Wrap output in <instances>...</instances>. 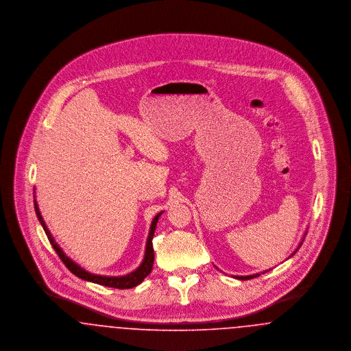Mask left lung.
I'll list each match as a JSON object with an SVG mask.
<instances>
[{
    "instance_id": "8db88e82",
    "label": "left lung",
    "mask_w": 351,
    "mask_h": 351,
    "mask_svg": "<svg viewBox=\"0 0 351 351\" xmlns=\"http://www.w3.org/2000/svg\"><path fill=\"white\" fill-rule=\"evenodd\" d=\"M304 235H305V234H304ZM301 243H302V242H301ZM301 243L299 245V247H300ZM299 247H298V250H299ZM296 251H295V252H296ZM295 252H293V254H295ZM293 254H292V255H293ZM292 255H291V256H292ZM259 275H261V274H254V275H249V276H235V279H239V280H249V279L256 278V276H259Z\"/></svg>"
}]
</instances>
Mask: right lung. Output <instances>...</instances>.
<instances>
[{"instance_id":"1","label":"right lung","mask_w":351,"mask_h":351,"mask_svg":"<svg viewBox=\"0 0 351 351\" xmlns=\"http://www.w3.org/2000/svg\"><path fill=\"white\" fill-rule=\"evenodd\" d=\"M34 206H35V213H36V217L39 219L40 225L43 226V230L47 235L49 241H50L53 250L56 251V254L59 255V258L62 259V262L66 265V267L73 274L76 275L77 278L86 280V282H92V283L100 284V285H105V287H112V288H117V289H128V288H133L136 287L138 284L142 283L145 280V278L149 275L152 269V265H154V249H152V237L155 233V228H156V223H158V219L160 217V215L163 212H160L159 215H156L155 218L152 219L151 222L150 233H149V238H147V243H146V252H145V258L141 263V266L136 268L133 272L125 275V276H101V275H95V274H90L88 271H85L84 268L80 267L79 265H76L72 259H69L67 255L63 252V250L59 247V245L53 241L52 235H51L50 230L47 229L43 217L39 212V208H38V204L36 201L34 200Z\"/></svg>"}]
</instances>
